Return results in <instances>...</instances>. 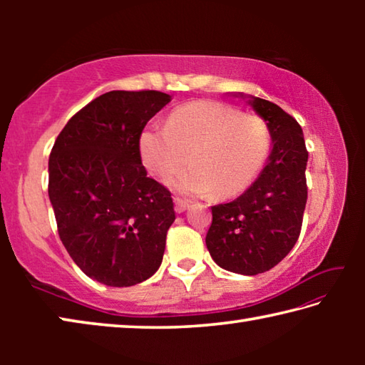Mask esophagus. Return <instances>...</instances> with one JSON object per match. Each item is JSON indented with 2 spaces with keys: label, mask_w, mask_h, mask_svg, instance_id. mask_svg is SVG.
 Wrapping results in <instances>:
<instances>
[{
  "label": "esophagus",
  "mask_w": 365,
  "mask_h": 365,
  "mask_svg": "<svg viewBox=\"0 0 365 365\" xmlns=\"http://www.w3.org/2000/svg\"><path fill=\"white\" fill-rule=\"evenodd\" d=\"M190 206V201H185V200H178V197H175V211L180 214L183 211H187Z\"/></svg>",
  "instance_id": "obj_1"
}]
</instances>
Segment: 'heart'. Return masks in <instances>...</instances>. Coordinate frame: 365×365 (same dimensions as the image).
Masks as SVG:
<instances>
[{
	"label": "heart",
	"mask_w": 365,
	"mask_h": 365,
	"mask_svg": "<svg viewBox=\"0 0 365 365\" xmlns=\"http://www.w3.org/2000/svg\"><path fill=\"white\" fill-rule=\"evenodd\" d=\"M272 148L267 122L217 101H195L175 109L168 127L140 137L141 163L160 182L177 174L188 156L193 164L172 187L182 195L242 193L261 174Z\"/></svg>",
	"instance_id": "heart-1"
}]
</instances>
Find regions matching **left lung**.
Returning a JSON list of instances; mask_svg holds the SVG:
<instances>
[{
  "mask_svg": "<svg viewBox=\"0 0 365 365\" xmlns=\"http://www.w3.org/2000/svg\"><path fill=\"white\" fill-rule=\"evenodd\" d=\"M233 96L243 98L267 122L272 151L243 195L211 207L206 246L219 267L257 275L275 267L298 242L307 200V151L301 125L280 106L243 93Z\"/></svg>",
  "mask_w": 365,
  "mask_h": 365,
  "instance_id": "8db88e82",
  "label": "left lung"
}]
</instances>
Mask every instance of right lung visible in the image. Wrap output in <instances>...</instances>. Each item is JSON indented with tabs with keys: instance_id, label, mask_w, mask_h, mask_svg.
Listing matches in <instances>:
<instances>
[{
	"instance_id": "right-lung-1",
	"label": "right lung",
	"mask_w": 365,
	"mask_h": 365,
	"mask_svg": "<svg viewBox=\"0 0 365 365\" xmlns=\"http://www.w3.org/2000/svg\"><path fill=\"white\" fill-rule=\"evenodd\" d=\"M172 96L114 90L66 123L48 163L59 238L85 275L132 287L156 274L174 224L170 191L148 177L140 137Z\"/></svg>"
}]
</instances>
